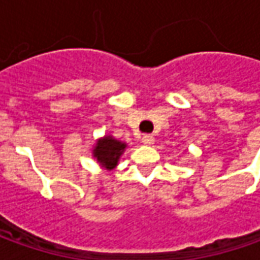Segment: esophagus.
Returning a JSON list of instances; mask_svg holds the SVG:
<instances>
[{
	"label": "esophagus",
	"instance_id": "obj_1",
	"mask_svg": "<svg viewBox=\"0 0 260 260\" xmlns=\"http://www.w3.org/2000/svg\"><path fill=\"white\" fill-rule=\"evenodd\" d=\"M142 142L145 143V145H153L155 143V137L152 135H143V137H142Z\"/></svg>",
	"mask_w": 260,
	"mask_h": 260
}]
</instances>
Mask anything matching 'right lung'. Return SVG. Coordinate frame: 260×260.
<instances>
[{"label":"right lung","mask_w":260,"mask_h":260,"mask_svg":"<svg viewBox=\"0 0 260 260\" xmlns=\"http://www.w3.org/2000/svg\"><path fill=\"white\" fill-rule=\"evenodd\" d=\"M124 149V143L115 140L113 137H104L95 146L94 156L104 168L113 169L117 165V162H118V159H120Z\"/></svg>","instance_id":"right-lung-1"}]
</instances>
